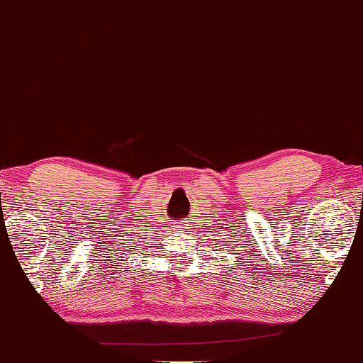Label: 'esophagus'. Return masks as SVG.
I'll use <instances>...</instances> for the list:
<instances>
[{"mask_svg": "<svg viewBox=\"0 0 363 363\" xmlns=\"http://www.w3.org/2000/svg\"><path fill=\"white\" fill-rule=\"evenodd\" d=\"M177 228H179V230H182V233H186V223H184V221H182V223H179V225H177Z\"/></svg>", "mask_w": 363, "mask_h": 363, "instance_id": "esophagus-1", "label": "esophagus"}]
</instances>
